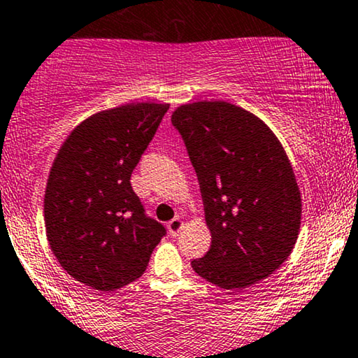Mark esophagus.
Listing matches in <instances>:
<instances>
[{
	"mask_svg": "<svg viewBox=\"0 0 358 358\" xmlns=\"http://www.w3.org/2000/svg\"><path fill=\"white\" fill-rule=\"evenodd\" d=\"M166 228H169V233L171 234V236H178V233L182 231V228H183V221L180 218H173L171 221H169Z\"/></svg>",
	"mask_w": 358,
	"mask_h": 358,
	"instance_id": "obj_1",
	"label": "esophagus"
}]
</instances>
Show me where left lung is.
Returning a JSON list of instances; mask_svg holds the SVG:
<instances>
[{
    "instance_id": "obj_1",
    "label": "left lung",
    "mask_w": 358,
    "mask_h": 358,
    "mask_svg": "<svg viewBox=\"0 0 358 358\" xmlns=\"http://www.w3.org/2000/svg\"><path fill=\"white\" fill-rule=\"evenodd\" d=\"M171 124L196 171L211 248L192 261L223 289L266 279L287 259L301 228V192L282 145L251 112L224 101L178 107Z\"/></svg>"
}]
</instances>
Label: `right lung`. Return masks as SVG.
<instances>
[{
	"label": "right lung",
	"instance_id": "obj_1",
	"mask_svg": "<svg viewBox=\"0 0 358 358\" xmlns=\"http://www.w3.org/2000/svg\"><path fill=\"white\" fill-rule=\"evenodd\" d=\"M169 108L137 102L99 112L57 152L44 194L48 241L85 286L110 292L134 282L166 234L147 216L130 176Z\"/></svg>",
	"mask_w": 358,
	"mask_h": 358
}]
</instances>
